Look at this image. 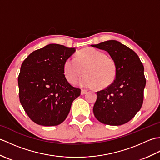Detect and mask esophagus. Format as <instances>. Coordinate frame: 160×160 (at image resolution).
Listing matches in <instances>:
<instances>
[{"label": "esophagus", "mask_w": 160, "mask_h": 160, "mask_svg": "<svg viewBox=\"0 0 160 160\" xmlns=\"http://www.w3.org/2000/svg\"><path fill=\"white\" fill-rule=\"evenodd\" d=\"M87 93V90H84V89L81 90V95H84V94H86Z\"/></svg>", "instance_id": "esophagus-1"}]
</instances>
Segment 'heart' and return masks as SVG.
<instances>
[{
    "label": "heart",
    "instance_id": "1",
    "mask_svg": "<svg viewBox=\"0 0 160 160\" xmlns=\"http://www.w3.org/2000/svg\"><path fill=\"white\" fill-rule=\"evenodd\" d=\"M84 71L87 75L80 80L81 85L103 89L114 82L117 67L112 58L101 51L87 47L77 53L76 59L70 58L64 64V76L71 84L76 83Z\"/></svg>",
    "mask_w": 160,
    "mask_h": 160
}]
</instances>
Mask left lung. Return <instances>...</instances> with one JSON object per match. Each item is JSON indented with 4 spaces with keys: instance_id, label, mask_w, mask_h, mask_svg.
<instances>
[{
    "instance_id": "8db88e82",
    "label": "left lung",
    "mask_w": 160,
    "mask_h": 160,
    "mask_svg": "<svg viewBox=\"0 0 160 160\" xmlns=\"http://www.w3.org/2000/svg\"><path fill=\"white\" fill-rule=\"evenodd\" d=\"M91 47L106 51L115 61L116 78L109 87L97 92L95 117L105 124L127 123L140 110L146 86L143 64L134 51L115 40Z\"/></svg>"
}]
</instances>
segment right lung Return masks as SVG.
Here are the masks:
<instances>
[{"label": "right lung", "mask_w": 160, "mask_h": 160, "mask_svg": "<svg viewBox=\"0 0 160 160\" xmlns=\"http://www.w3.org/2000/svg\"><path fill=\"white\" fill-rule=\"evenodd\" d=\"M75 52V48L49 44L23 61L18 79L20 102L35 123L61 124L80 95V89L71 86L64 74V64Z\"/></svg>", "instance_id": "1"}]
</instances>
